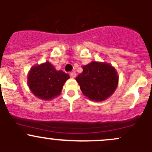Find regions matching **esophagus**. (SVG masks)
<instances>
[{
  "instance_id": "1",
  "label": "esophagus",
  "mask_w": 152,
  "mask_h": 152,
  "mask_svg": "<svg viewBox=\"0 0 152 152\" xmlns=\"http://www.w3.org/2000/svg\"><path fill=\"white\" fill-rule=\"evenodd\" d=\"M70 77H71V78H75V77H76V73H75V72H71V73H70Z\"/></svg>"
}]
</instances>
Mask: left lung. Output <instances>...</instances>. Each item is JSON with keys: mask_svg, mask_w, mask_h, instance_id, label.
<instances>
[{"mask_svg": "<svg viewBox=\"0 0 152 152\" xmlns=\"http://www.w3.org/2000/svg\"><path fill=\"white\" fill-rule=\"evenodd\" d=\"M83 71L76 78L83 94L95 102L110 97L118 84V75L115 67L106 62H92L82 67Z\"/></svg>", "mask_w": 152, "mask_h": 152, "instance_id": "left-lung-1", "label": "left lung"}]
</instances>
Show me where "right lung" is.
Segmentation results:
<instances>
[{
    "mask_svg": "<svg viewBox=\"0 0 152 152\" xmlns=\"http://www.w3.org/2000/svg\"><path fill=\"white\" fill-rule=\"evenodd\" d=\"M70 78L62 70H56L49 62L31 68L28 85L35 96L44 100H51L60 94L64 84Z\"/></svg>",
    "mask_w": 152,
    "mask_h": 152,
    "instance_id": "1",
    "label": "right lung"
}]
</instances>
